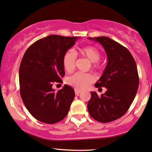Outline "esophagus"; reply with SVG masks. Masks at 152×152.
Instances as JSON below:
<instances>
[{"mask_svg": "<svg viewBox=\"0 0 152 152\" xmlns=\"http://www.w3.org/2000/svg\"><path fill=\"white\" fill-rule=\"evenodd\" d=\"M81 92V90L77 89H75V93L76 95H79V94Z\"/></svg>", "mask_w": 152, "mask_h": 152, "instance_id": "1", "label": "esophagus"}]
</instances>
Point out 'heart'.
<instances>
[{
  "instance_id": "obj_1",
  "label": "heart",
  "mask_w": 152,
  "mask_h": 152,
  "mask_svg": "<svg viewBox=\"0 0 152 152\" xmlns=\"http://www.w3.org/2000/svg\"><path fill=\"white\" fill-rule=\"evenodd\" d=\"M79 53L91 62V67L93 69L99 70L102 68V65L99 61L101 58V53L96 47L92 46H85L79 50ZM76 58V54L71 50H67L63 55V65L67 72H72L74 70ZM94 80L95 77L91 73L76 72L72 76L68 77L66 79V82L69 85L78 89H85L89 87Z\"/></svg>"
}]
</instances>
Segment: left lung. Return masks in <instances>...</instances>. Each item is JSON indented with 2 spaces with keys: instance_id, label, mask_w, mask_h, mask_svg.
Returning a JSON list of instances; mask_svg holds the SVG:
<instances>
[{
  "instance_id": "1",
  "label": "left lung",
  "mask_w": 152,
  "mask_h": 152,
  "mask_svg": "<svg viewBox=\"0 0 152 152\" xmlns=\"http://www.w3.org/2000/svg\"><path fill=\"white\" fill-rule=\"evenodd\" d=\"M88 39L102 45L108 63L95 84L96 88L104 87L107 90L101 96L91 91L87 109L94 120L109 123L124 115L133 102L139 86L137 68L130 52L119 43L106 37Z\"/></svg>"
}]
</instances>
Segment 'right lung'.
<instances>
[{"label": "right lung", "mask_w": 152, "mask_h": 152, "mask_svg": "<svg viewBox=\"0 0 152 152\" xmlns=\"http://www.w3.org/2000/svg\"><path fill=\"white\" fill-rule=\"evenodd\" d=\"M78 38L50 35L35 42L24 54L19 70L20 94L25 107L39 121L53 124L68 113L74 89L65 85L55 91L53 85L63 82V55Z\"/></svg>", "instance_id": "obj_1"}]
</instances>
